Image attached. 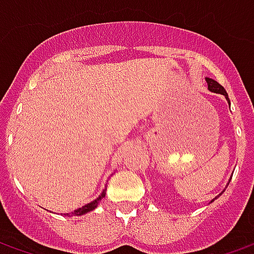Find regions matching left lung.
Masks as SVG:
<instances>
[{"label": "left lung", "instance_id": "left-lung-1", "mask_svg": "<svg viewBox=\"0 0 254 254\" xmlns=\"http://www.w3.org/2000/svg\"><path fill=\"white\" fill-rule=\"evenodd\" d=\"M205 80H207L208 89H209V91H212V92H216V94L224 95V96H226V99H227V102H229V103H230L229 95H227V92H226V89H224L223 87H222V85H220V84L218 83V81H215V80H212V78H209V77H207V78H205ZM220 194H222V193H220ZM220 194H219V196H220ZM218 197H215V198H218ZM215 198H213V200H215ZM213 200H212V201H213Z\"/></svg>", "mask_w": 254, "mask_h": 254}]
</instances>
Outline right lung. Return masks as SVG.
<instances>
[{
  "label": "right lung",
  "instance_id": "1",
  "mask_svg": "<svg viewBox=\"0 0 254 254\" xmlns=\"http://www.w3.org/2000/svg\"><path fill=\"white\" fill-rule=\"evenodd\" d=\"M105 196H106V189L102 191V194H100V196L98 197L96 200L88 202V204H85L84 207L78 208V209H76V211H73L72 213H66V215L67 216H73V215H77V216H80V215H84V213L89 212V211H92V209H95V208L98 207V202H99Z\"/></svg>",
  "mask_w": 254,
  "mask_h": 254
}]
</instances>
